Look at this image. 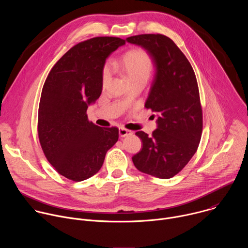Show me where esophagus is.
<instances>
[{"label":"esophagus","mask_w":248,"mask_h":248,"mask_svg":"<svg viewBox=\"0 0 248 248\" xmlns=\"http://www.w3.org/2000/svg\"><path fill=\"white\" fill-rule=\"evenodd\" d=\"M131 133H132L131 130H128V129H126L124 127H120L119 128V134H120L121 137H125L127 135H130Z\"/></svg>","instance_id":"esophagus-1"}]
</instances>
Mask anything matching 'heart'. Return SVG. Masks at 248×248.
I'll use <instances>...</instances> for the list:
<instances>
[{"mask_svg":"<svg viewBox=\"0 0 248 248\" xmlns=\"http://www.w3.org/2000/svg\"><path fill=\"white\" fill-rule=\"evenodd\" d=\"M120 66L130 83L140 79L147 81L152 72L153 62L148 52L144 49L136 48L128 51L122 57ZM110 76V67L106 64L102 70V80L104 84L108 81Z\"/></svg>","mask_w":248,"mask_h":248,"instance_id":"heart-1","label":"heart"}]
</instances>
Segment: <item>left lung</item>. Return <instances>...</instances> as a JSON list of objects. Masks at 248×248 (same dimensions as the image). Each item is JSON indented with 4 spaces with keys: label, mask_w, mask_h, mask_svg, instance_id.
<instances>
[{
    "label": "left lung",
    "mask_w": 248,
    "mask_h": 248,
    "mask_svg": "<svg viewBox=\"0 0 248 248\" xmlns=\"http://www.w3.org/2000/svg\"><path fill=\"white\" fill-rule=\"evenodd\" d=\"M126 41L144 48L156 67L145 107L158 113L157 129L142 140V149L132 157L140 171L170 179L195 154L202 134V109L194 70L180 48L162 34H141Z\"/></svg>",
    "instance_id": "obj_1"
}]
</instances>
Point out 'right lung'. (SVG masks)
Segmentation results:
<instances>
[{
	"instance_id": "right-lung-1",
	"label": "right lung",
	"mask_w": 248,
	"mask_h": 248,
	"mask_svg": "<svg viewBox=\"0 0 248 248\" xmlns=\"http://www.w3.org/2000/svg\"><path fill=\"white\" fill-rule=\"evenodd\" d=\"M125 44L118 37H94L70 48L53 66L44 83L38 110V136L54 169L82 182L101 169L119 139L117 127L88 121V106L101 95L107 59Z\"/></svg>"
}]
</instances>
